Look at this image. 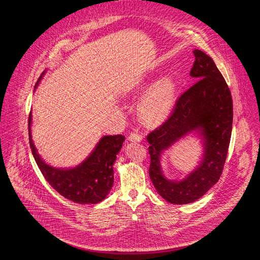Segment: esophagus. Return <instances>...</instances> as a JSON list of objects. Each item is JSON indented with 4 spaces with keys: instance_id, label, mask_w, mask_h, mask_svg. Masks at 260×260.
Returning <instances> with one entry per match:
<instances>
[{
    "instance_id": "obj_1",
    "label": "esophagus",
    "mask_w": 260,
    "mask_h": 260,
    "mask_svg": "<svg viewBox=\"0 0 260 260\" xmlns=\"http://www.w3.org/2000/svg\"><path fill=\"white\" fill-rule=\"evenodd\" d=\"M128 139H129V141H132V142H140V141H142L143 137H142V135L137 133V132H132L128 136Z\"/></svg>"
}]
</instances>
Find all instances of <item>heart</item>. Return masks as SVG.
I'll return each instance as SVG.
<instances>
[{
  "instance_id": "heart-1",
  "label": "heart",
  "mask_w": 260,
  "mask_h": 260,
  "mask_svg": "<svg viewBox=\"0 0 260 260\" xmlns=\"http://www.w3.org/2000/svg\"><path fill=\"white\" fill-rule=\"evenodd\" d=\"M176 98V85L169 77H162L156 81L140 101L138 111L140 116L148 122H155L166 116Z\"/></svg>"
}]
</instances>
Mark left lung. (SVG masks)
Here are the masks:
<instances>
[{
	"label": "left lung",
	"instance_id": "8db88e82",
	"mask_svg": "<svg viewBox=\"0 0 260 260\" xmlns=\"http://www.w3.org/2000/svg\"><path fill=\"white\" fill-rule=\"evenodd\" d=\"M193 53L195 62L190 76L197 82L178 98L168 119L147 136L150 179L157 193L173 204L192 203L218 182L232 131V98L222 74L205 53L199 50ZM194 130L203 138L205 150L201 164L183 180L170 181L161 171L160 156Z\"/></svg>",
	"mask_w": 260,
	"mask_h": 260
}]
</instances>
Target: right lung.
Instances as JSON below:
<instances>
[{
    "label": "right lung",
    "instance_id": "1",
    "mask_svg": "<svg viewBox=\"0 0 260 260\" xmlns=\"http://www.w3.org/2000/svg\"><path fill=\"white\" fill-rule=\"evenodd\" d=\"M38 79L35 88L42 79ZM29 142L37 166L53 188L63 197L79 204H96L110 193L114 182V162L125 137L104 136L90 155L79 166L61 169L46 164L38 154L32 140V114L29 115Z\"/></svg>",
    "mask_w": 260,
    "mask_h": 260
}]
</instances>
